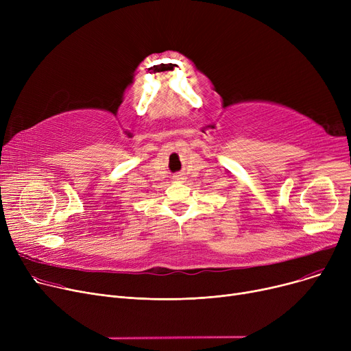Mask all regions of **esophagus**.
I'll return each instance as SVG.
<instances>
[{"label":"esophagus","instance_id":"34e87169","mask_svg":"<svg viewBox=\"0 0 351 351\" xmlns=\"http://www.w3.org/2000/svg\"><path fill=\"white\" fill-rule=\"evenodd\" d=\"M173 179H175L176 182H180V180H183L185 178H183V175H182V173H176V175L173 176Z\"/></svg>","mask_w":351,"mask_h":351}]
</instances>
